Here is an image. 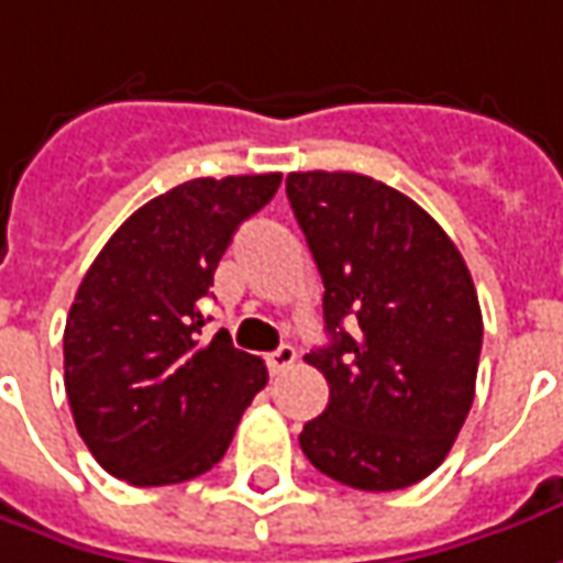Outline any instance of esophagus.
<instances>
[{"label":"esophagus","mask_w":563,"mask_h":563,"mask_svg":"<svg viewBox=\"0 0 563 563\" xmlns=\"http://www.w3.org/2000/svg\"><path fill=\"white\" fill-rule=\"evenodd\" d=\"M296 363V347L292 345H280L274 354H267V369L277 376V373H283V369H289Z\"/></svg>","instance_id":"34e87169"}]
</instances>
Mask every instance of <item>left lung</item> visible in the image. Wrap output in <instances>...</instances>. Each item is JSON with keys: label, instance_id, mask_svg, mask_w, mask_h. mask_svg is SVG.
Masks as SVG:
<instances>
[{"label": "left lung", "instance_id": "8db88e82", "mask_svg": "<svg viewBox=\"0 0 563 563\" xmlns=\"http://www.w3.org/2000/svg\"><path fill=\"white\" fill-rule=\"evenodd\" d=\"M286 197L323 277L330 345L305 354L330 404L298 434L354 490L419 484L472 410L484 320L453 240L419 202L357 172H292Z\"/></svg>", "mask_w": 563, "mask_h": 563}]
</instances>
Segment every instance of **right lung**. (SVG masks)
Returning a JSON list of instances; mask_svg holds the SVG:
<instances>
[{"instance_id": "obj_1", "label": "right lung", "mask_w": 563, "mask_h": 563, "mask_svg": "<svg viewBox=\"0 0 563 563\" xmlns=\"http://www.w3.org/2000/svg\"><path fill=\"white\" fill-rule=\"evenodd\" d=\"M280 172L194 178L144 202L107 240L64 330L73 422L101 468L166 487L221 462L267 366L209 342L202 305L233 231L280 187Z\"/></svg>"}]
</instances>
